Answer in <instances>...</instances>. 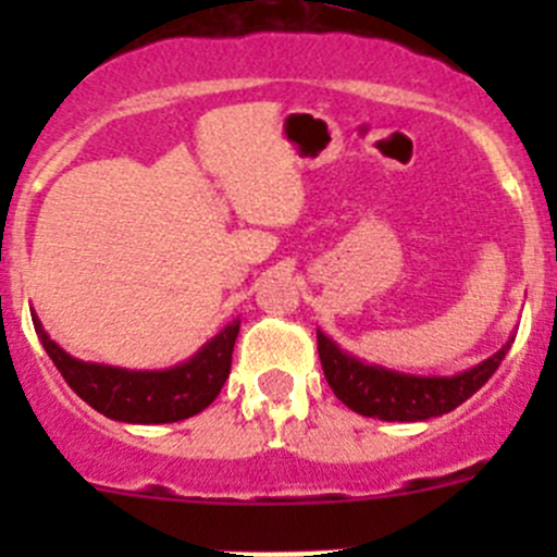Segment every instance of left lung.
I'll use <instances>...</instances> for the list:
<instances>
[{
    "label": "left lung",
    "mask_w": 557,
    "mask_h": 557,
    "mask_svg": "<svg viewBox=\"0 0 557 557\" xmlns=\"http://www.w3.org/2000/svg\"><path fill=\"white\" fill-rule=\"evenodd\" d=\"M507 350L509 345H504L496 356L455 377H409L356 361L318 331V356L334 396L363 418L391 420V423L393 420L414 423V420L453 412L493 377Z\"/></svg>",
    "instance_id": "left-lung-1"
}]
</instances>
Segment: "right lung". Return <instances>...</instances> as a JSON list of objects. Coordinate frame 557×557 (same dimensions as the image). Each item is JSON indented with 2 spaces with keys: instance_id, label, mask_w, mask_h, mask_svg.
<instances>
[{
  "instance_id": "obj_1",
  "label": "right lung",
  "mask_w": 557,
  "mask_h": 557,
  "mask_svg": "<svg viewBox=\"0 0 557 557\" xmlns=\"http://www.w3.org/2000/svg\"><path fill=\"white\" fill-rule=\"evenodd\" d=\"M32 320L66 385L104 418L123 423H177L210 407L232 372V352L239 334V320H234L183 367L170 372H126L75 361L45 334L37 318Z\"/></svg>"
}]
</instances>
